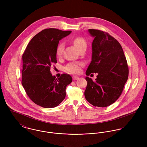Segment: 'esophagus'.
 I'll return each mask as SVG.
<instances>
[{"label": "esophagus", "instance_id": "obj_1", "mask_svg": "<svg viewBox=\"0 0 147 147\" xmlns=\"http://www.w3.org/2000/svg\"><path fill=\"white\" fill-rule=\"evenodd\" d=\"M72 79H73V80H78V79H79V76H72Z\"/></svg>", "mask_w": 147, "mask_h": 147}]
</instances>
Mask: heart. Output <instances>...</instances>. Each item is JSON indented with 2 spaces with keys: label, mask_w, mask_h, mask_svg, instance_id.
I'll use <instances>...</instances> for the list:
<instances>
[{
  "label": "heart",
  "mask_w": 147,
  "mask_h": 147,
  "mask_svg": "<svg viewBox=\"0 0 147 147\" xmlns=\"http://www.w3.org/2000/svg\"><path fill=\"white\" fill-rule=\"evenodd\" d=\"M73 43L75 46L78 49L80 50L83 47L86 46V43L85 40L81 37H76L73 40ZM64 44L60 43L56 49V54L58 57H61L63 53ZM83 64L82 62H71L67 64L65 66V70L71 74H78L81 71V68Z\"/></svg>",
  "instance_id": "heart-1"
}]
</instances>
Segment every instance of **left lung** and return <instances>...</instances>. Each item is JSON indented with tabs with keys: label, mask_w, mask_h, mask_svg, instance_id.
Masks as SVG:
<instances>
[{
	"label": "left lung",
	"mask_w": 147,
	"mask_h": 147,
	"mask_svg": "<svg viewBox=\"0 0 147 147\" xmlns=\"http://www.w3.org/2000/svg\"><path fill=\"white\" fill-rule=\"evenodd\" d=\"M94 37L92 61L86 75L97 73L95 81L86 76L85 97L90 104L107 107L121 95L128 76V67L123 50L119 42L102 30L90 29Z\"/></svg>",
	"instance_id": "left-lung-1"
}]
</instances>
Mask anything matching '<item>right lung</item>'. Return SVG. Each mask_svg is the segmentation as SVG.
Wrapping results in <instances>:
<instances>
[{
	"instance_id": "1",
	"label": "right lung",
	"mask_w": 147,
	"mask_h": 147,
	"mask_svg": "<svg viewBox=\"0 0 147 147\" xmlns=\"http://www.w3.org/2000/svg\"><path fill=\"white\" fill-rule=\"evenodd\" d=\"M71 33L44 29L33 37L22 55L21 83L30 100L43 107L59 105L65 98L66 86L72 81L68 74L56 78L50 72L51 65L57 63L56 49L59 41Z\"/></svg>"
}]
</instances>
